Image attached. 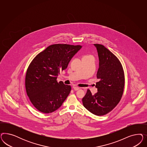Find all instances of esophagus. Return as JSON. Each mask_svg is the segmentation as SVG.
Wrapping results in <instances>:
<instances>
[{
    "label": "esophagus",
    "mask_w": 147,
    "mask_h": 147,
    "mask_svg": "<svg viewBox=\"0 0 147 147\" xmlns=\"http://www.w3.org/2000/svg\"><path fill=\"white\" fill-rule=\"evenodd\" d=\"M73 89L74 90H79V89H80V88L79 87H73Z\"/></svg>",
    "instance_id": "obj_1"
}]
</instances>
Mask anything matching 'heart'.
<instances>
[{
    "label": "heart",
    "mask_w": 147,
    "mask_h": 147,
    "mask_svg": "<svg viewBox=\"0 0 147 147\" xmlns=\"http://www.w3.org/2000/svg\"><path fill=\"white\" fill-rule=\"evenodd\" d=\"M87 56H90V55H87Z\"/></svg>",
    "instance_id": "obj_1"
}]
</instances>
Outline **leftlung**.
Listing matches in <instances>:
<instances>
[{
	"mask_svg": "<svg viewBox=\"0 0 147 147\" xmlns=\"http://www.w3.org/2000/svg\"><path fill=\"white\" fill-rule=\"evenodd\" d=\"M98 51L99 68L96 83L98 92L92 95L87 90L82 98L84 106L95 115L102 116L111 111L120 101L125 87V74L120 61L103 45L94 44Z\"/></svg>",
	"mask_w": 147,
	"mask_h": 147,
	"instance_id": "left-lung-1",
	"label": "left lung"
}]
</instances>
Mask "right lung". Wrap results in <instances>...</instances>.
Segmentation results:
<instances>
[{
    "label": "right lung",
    "instance_id": "right-lung-1",
    "mask_svg": "<svg viewBox=\"0 0 147 147\" xmlns=\"http://www.w3.org/2000/svg\"><path fill=\"white\" fill-rule=\"evenodd\" d=\"M80 45L54 44L38 54L27 69L25 87L33 105L39 111L50 113L61 107L71 90L69 85L57 80L67 68Z\"/></svg>",
    "mask_w": 147,
    "mask_h": 147
}]
</instances>
